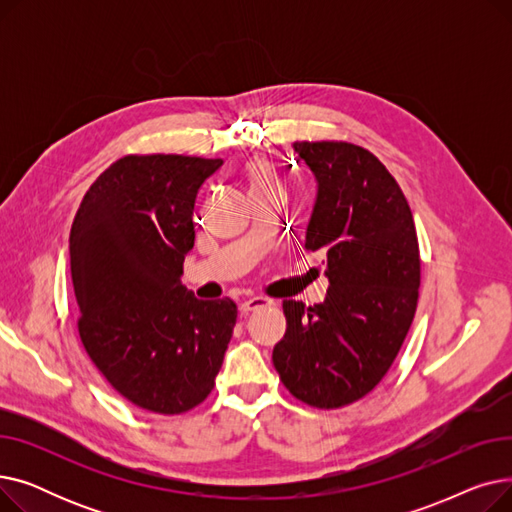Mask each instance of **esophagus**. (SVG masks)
<instances>
[{
  "instance_id": "34e87169",
  "label": "esophagus",
  "mask_w": 512,
  "mask_h": 512,
  "mask_svg": "<svg viewBox=\"0 0 512 512\" xmlns=\"http://www.w3.org/2000/svg\"><path fill=\"white\" fill-rule=\"evenodd\" d=\"M267 305H272L270 299H265V297H251V299L240 303V311H242V313H249V311L263 309V307H267Z\"/></svg>"
}]
</instances>
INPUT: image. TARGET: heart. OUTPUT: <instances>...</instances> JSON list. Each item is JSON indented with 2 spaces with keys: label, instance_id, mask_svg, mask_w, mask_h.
<instances>
[{
  "label": "heart",
  "instance_id": "obj_1",
  "mask_svg": "<svg viewBox=\"0 0 512 512\" xmlns=\"http://www.w3.org/2000/svg\"><path fill=\"white\" fill-rule=\"evenodd\" d=\"M247 176H249V180H251V186H253V188L263 186V184H272V182H276V178H274L272 170L267 168V166L263 164V161H253V164H249V168H247Z\"/></svg>",
  "mask_w": 512,
  "mask_h": 512
}]
</instances>
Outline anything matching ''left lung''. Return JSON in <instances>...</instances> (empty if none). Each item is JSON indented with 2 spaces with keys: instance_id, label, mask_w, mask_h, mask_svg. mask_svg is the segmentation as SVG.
I'll return each instance as SVG.
<instances>
[{
  "instance_id": "left-lung-1",
  "label": "left lung",
  "mask_w": 512,
  "mask_h": 512,
  "mask_svg": "<svg viewBox=\"0 0 512 512\" xmlns=\"http://www.w3.org/2000/svg\"><path fill=\"white\" fill-rule=\"evenodd\" d=\"M315 176L305 249L326 255L324 303L284 301L274 367L292 396L338 409L382 382L413 324L419 242L411 207L382 161L353 143H294Z\"/></svg>"
}]
</instances>
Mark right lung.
I'll return each mask as SVG.
<instances>
[{"instance_id": "obj_1", "label": "right lung", "mask_w": 512, "mask_h": 512, "mask_svg": "<svg viewBox=\"0 0 512 512\" xmlns=\"http://www.w3.org/2000/svg\"><path fill=\"white\" fill-rule=\"evenodd\" d=\"M222 164L126 155L91 184L72 222L80 340L103 378L145 411L201 405L232 338L234 301H201L180 282L197 193Z\"/></svg>"}]
</instances>
